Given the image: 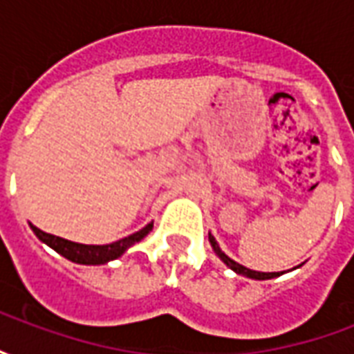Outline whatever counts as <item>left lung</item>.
<instances>
[{"instance_id": "1", "label": "left lung", "mask_w": 354, "mask_h": 354, "mask_svg": "<svg viewBox=\"0 0 354 354\" xmlns=\"http://www.w3.org/2000/svg\"><path fill=\"white\" fill-rule=\"evenodd\" d=\"M208 241H210V245H212V248H214L216 256H218L225 266L230 267V269H233L235 273L245 274V277H248V279H256V281H266V279H273V277L282 274V273H261V271H252V269H248V267L237 263L235 260H231L230 256H227L225 252H222V248L218 246V243H216V239L212 237V235H208Z\"/></svg>"}]
</instances>
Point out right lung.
<instances>
[{
  "instance_id": "right-lung-1",
  "label": "right lung",
  "mask_w": 354,
  "mask_h": 354,
  "mask_svg": "<svg viewBox=\"0 0 354 354\" xmlns=\"http://www.w3.org/2000/svg\"><path fill=\"white\" fill-rule=\"evenodd\" d=\"M30 227L35 233V237L43 241L47 246H50L53 250H57L60 256H64L66 260L73 261V263H83V266H102V263H108V261L123 256L127 252V248L140 243L149 231L153 230V222L147 223L146 227H142V230L132 233L129 237L111 243V245H81V243H73V241H68V239L45 233V231L37 230L32 223H30Z\"/></svg>"
}]
</instances>
